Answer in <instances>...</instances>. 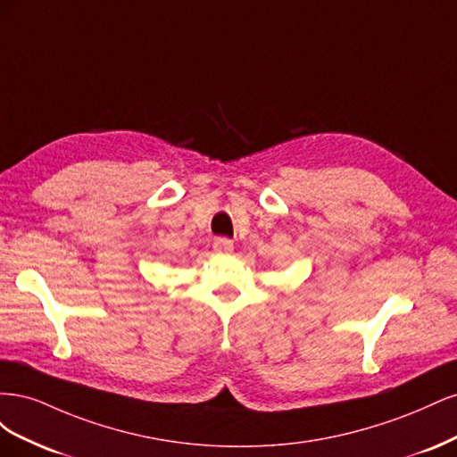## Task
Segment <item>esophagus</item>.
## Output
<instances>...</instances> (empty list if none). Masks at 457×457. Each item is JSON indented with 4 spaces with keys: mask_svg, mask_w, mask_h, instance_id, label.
I'll list each match as a JSON object with an SVG mask.
<instances>
[{
    "mask_svg": "<svg viewBox=\"0 0 457 457\" xmlns=\"http://www.w3.org/2000/svg\"><path fill=\"white\" fill-rule=\"evenodd\" d=\"M213 252L220 255H228L234 252V242L228 238H215L213 240Z\"/></svg>",
    "mask_w": 457,
    "mask_h": 457,
    "instance_id": "esophagus-1",
    "label": "esophagus"
}]
</instances>
